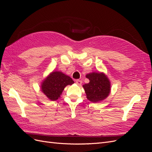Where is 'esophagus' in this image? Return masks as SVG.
<instances>
[{"instance_id": "34e87169", "label": "esophagus", "mask_w": 152, "mask_h": 152, "mask_svg": "<svg viewBox=\"0 0 152 152\" xmlns=\"http://www.w3.org/2000/svg\"><path fill=\"white\" fill-rule=\"evenodd\" d=\"M82 81L80 80H76V84H77V85L80 86V85L82 84Z\"/></svg>"}]
</instances>
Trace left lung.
<instances>
[{
	"mask_svg": "<svg viewBox=\"0 0 152 152\" xmlns=\"http://www.w3.org/2000/svg\"><path fill=\"white\" fill-rule=\"evenodd\" d=\"M86 78L89 82L83 85V87L90 102L98 103L108 97L110 93V82L104 73H90L86 75Z\"/></svg>",
	"mask_w": 152,
	"mask_h": 152,
	"instance_id": "left-lung-1",
	"label": "left lung"
}]
</instances>
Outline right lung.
Returning <instances> with one entry per match:
<instances>
[{"label":"right lung","instance_id":"right-lung-1","mask_svg":"<svg viewBox=\"0 0 152 152\" xmlns=\"http://www.w3.org/2000/svg\"><path fill=\"white\" fill-rule=\"evenodd\" d=\"M74 83L72 78L61 72H53L45 78L41 84V91L51 101L60 98L63 91L68 85Z\"/></svg>","mask_w":152,"mask_h":152}]
</instances>
